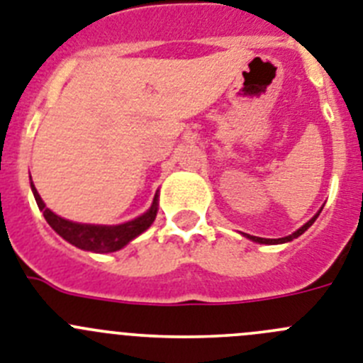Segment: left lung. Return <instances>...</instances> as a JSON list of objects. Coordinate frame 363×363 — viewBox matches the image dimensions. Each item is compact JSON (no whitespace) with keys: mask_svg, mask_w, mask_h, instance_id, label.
I'll return each instance as SVG.
<instances>
[{"mask_svg":"<svg viewBox=\"0 0 363 363\" xmlns=\"http://www.w3.org/2000/svg\"><path fill=\"white\" fill-rule=\"evenodd\" d=\"M323 209V207H322ZM322 209L318 211V213L314 214L313 218H311L309 221H307L306 225H301L300 229L298 230H294L293 234H289V236H284V238H277V240H272V238H259V236H251V234H245L243 233V236H245V238H249V240H252V242H256V243H265V245H278V243H287V242H293L294 238H298V236H301V234L306 233L307 229H309L311 225H313L314 223V220H316V218L320 216V213H322Z\"/></svg>","mask_w":363,"mask_h":363,"instance_id":"obj_1","label":"left lung"}]
</instances>
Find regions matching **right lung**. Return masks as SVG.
Returning a JSON list of instances; mask_svg holds the SVG:
<instances>
[{"label": "right lung", "mask_w": 363, "mask_h": 363, "mask_svg": "<svg viewBox=\"0 0 363 363\" xmlns=\"http://www.w3.org/2000/svg\"><path fill=\"white\" fill-rule=\"evenodd\" d=\"M30 189L34 198H36L38 207H40V211L43 213L45 220H47V223H49L65 242H69L70 245L74 247H78L82 251L99 252V255L120 251L125 245H129L134 238H138L140 234L145 233V230L152 225V221L156 220V214H158V192H156L152 205H150L142 216L134 218V220L125 221V223H118V225L78 223V221L65 220V218L57 216L56 213H52V211L45 205V201L41 200L40 192L36 191V187H34L32 182Z\"/></svg>", "instance_id": "1"}]
</instances>
